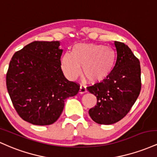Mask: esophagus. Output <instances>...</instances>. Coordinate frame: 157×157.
I'll list each match as a JSON object with an SVG mask.
<instances>
[{"mask_svg":"<svg viewBox=\"0 0 157 157\" xmlns=\"http://www.w3.org/2000/svg\"><path fill=\"white\" fill-rule=\"evenodd\" d=\"M87 93V89H86V87H84V85L81 84L80 89H79V93H80V94H84V93Z\"/></svg>","mask_w":157,"mask_h":157,"instance_id":"esophagus-1","label":"esophagus"}]
</instances>
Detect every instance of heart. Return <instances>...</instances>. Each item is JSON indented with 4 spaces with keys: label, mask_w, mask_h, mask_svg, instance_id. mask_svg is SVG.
I'll return each instance as SVG.
<instances>
[{
    "label": "heart",
    "mask_w": 157,
    "mask_h": 157,
    "mask_svg": "<svg viewBox=\"0 0 157 157\" xmlns=\"http://www.w3.org/2000/svg\"><path fill=\"white\" fill-rule=\"evenodd\" d=\"M116 53L112 48L93 43H78L72 52H65L61 58L64 75L74 80L80 75L90 83H98L106 79L113 70Z\"/></svg>",
    "instance_id": "heart-1"
}]
</instances>
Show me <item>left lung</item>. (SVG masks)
<instances>
[{"instance_id": "left-lung-1", "label": "left lung", "mask_w": 157, "mask_h": 157, "mask_svg": "<svg viewBox=\"0 0 157 157\" xmlns=\"http://www.w3.org/2000/svg\"><path fill=\"white\" fill-rule=\"evenodd\" d=\"M117 59L113 70L100 83L87 87L97 98V104L90 109V117L100 124H112L130 111L141 90L140 61L128 45L114 41Z\"/></svg>"}]
</instances>
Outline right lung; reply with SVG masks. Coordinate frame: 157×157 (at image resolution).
<instances>
[{
  "label": "right lung",
  "mask_w": 157,
  "mask_h": 157,
  "mask_svg": "<svg viewBox=\"0 0 157 157\" xmlns=\"http://www.w3.org/2000/svg\"><path fill=\"white\" fill-rule=\"evenodd\" d=\"M60 41H33L12 56L6 87L18 115L36 125L53 124L67 98L79 85L65 78L61 70Z\"/></svg>",
  "instance_id": "1"
}]
</instances>
